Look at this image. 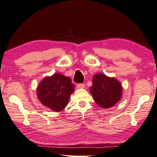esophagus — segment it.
<instances>
[{
    "mask_svg": "<svg viewBox=\"0 0 157 157\" xmlns=\"http://www.w3.org/2000/svg\"><path fill=\"white\" fill-rule=\"evenodd\" d=\"M77 87L78 89H82V88H84L85 87V84H77Z\"/></svg>",
    "mask_w": 157,
    "mask_h": 157,
    "instance_id": "1",
    "label": "esophagus"
}]
</instances>
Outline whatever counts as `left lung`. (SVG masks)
Returning <instances> with one entry per match:
<instances>
[{
    "label": "left lung",
    "mask_w": 157,
    "mask_h": 157,
    "mask_svg": "<svg viewBox=\"0 0 157 157\" xmlns=\"http://www.w3.org/2000/svg\"><path fill=\"white\" fill-rule=\"evenodd\" d=\"M90 90L94 101L102 108L113 107L122 95V87L117 79L101 73L94 75Z\"/></svg>",
    "instance_id": "obj_1"
}]
</instances>
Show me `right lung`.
Returning <instances> with one entry per match:
<instances>
[{
	"label": "right lung",
	"instance_id": "add662e5",
	"mask_svg": "<svg viewBox=\"0 0 157 157\" xmlns=\"http://www.w3.org/2000/svg\"><path fill=\"white\" fill-rule=\"evenodd\" d=\"M75 85L69 77L55 73L46 77L37 88V95L44 105L54 111L63 110L68 102L70 96L74 91Z\"/></svg>",
	"mask_w": 157,
	"mask_h": 157
}]
</instances>
